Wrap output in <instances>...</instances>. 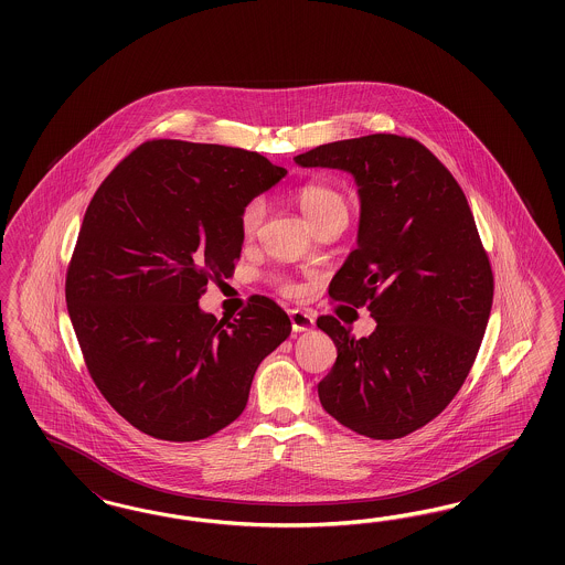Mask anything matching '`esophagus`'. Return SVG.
<instances>
[{"instance_id":"obj_1","label":"esophagus","mask_w":565,"mask_h":565,"mask_svg":"<svg viewBox=\"0 0 565 565\" xmlns=\"http://www.w3.org/2000/svg\"><path fill=\"white\" fill-rule=\"evenodd\" d=\"M311 277H316V279H320V281H326V279L330 277V270H328L326 265H318V267H313V270H311ZM292 326L296 328L295 318H292ZM298 328H300V326H298Z\"/></svg>"}]
</instances>
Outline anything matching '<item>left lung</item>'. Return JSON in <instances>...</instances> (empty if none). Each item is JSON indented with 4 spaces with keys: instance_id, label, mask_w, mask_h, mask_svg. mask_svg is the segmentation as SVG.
Masks as SVG:
<instances>
[{
    "instance_id": "left-lung-1",
    "label": "left lung",
    "mask_w": 565,
    "mask_h": 565,
    "mask_svg": "<svg viewBox=\"0 0 565 565\" xmlns=\"http://www.w3.org/2000/svg\"><path fill=\"white\" fill-rule=\"evenodd\" d=\"M284 175L258 152L152 139L90 199L67 311L90 379L137 430L190 443L242 415L258 364L279 343L258 307L215 318L199 298L233 275L247 203Z\"/></svg>"
}]
</instances>
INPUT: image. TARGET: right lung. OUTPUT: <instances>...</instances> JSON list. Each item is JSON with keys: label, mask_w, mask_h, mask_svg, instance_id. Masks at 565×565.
Returning a JSON list of instances; mask_svg holds the SVG:
<instances>
[{"label": "right lung", "mask_w": 565, "mask_h": 565, "mask_svg": "<svg viewBox=\"0 0 565 565\" xmlns=\"http://www.w3.org/2000/svg\"><path fill=\"white\" fill-rule=\"evenodd\" d=\"M295 161L353 175L358 249L328 292L366 305L376 322L371 337H334L320 401L350 430L403 438L454 401L483 341L493 275L475 217L454 175L411 137L334 141Z\"/></svg>", "instance_id": "obj_1"}]
</instances>
